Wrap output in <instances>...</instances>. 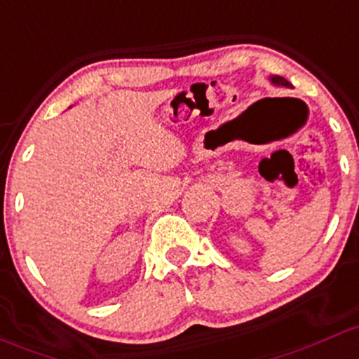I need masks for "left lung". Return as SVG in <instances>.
<instances>
[{
    "label": "left lung",
    "mask_w": 359,
    "mask_h": 359,
    "mask_svg": "<svg viewBox=\"0 0 359 359\" xmlns=\"http://www.w3.org/2000/svg\"><path fill=\"white\" fill-rule=\"evenodd\" d=\"M272 83H276V86H284V87H291V83L287 82L286 79H283V76H272Z\"/></svg>",
    "instance_id": "obj_1"
}]
</instances>
